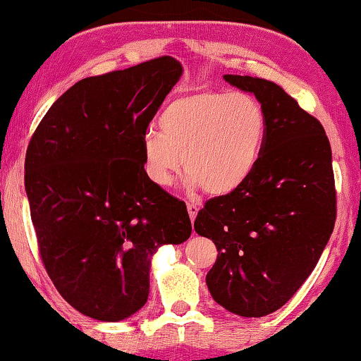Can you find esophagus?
Masks as SVG:
<instances>
[{"label":"esophagus","mask_w":361,"mask_h":361,"mask_svg":"<svg viewBox=\"0 0 361 361\" xmlns=\"http://www.w3.org/2000/svg\"><path fill=\"white\" fill-rule=\"evenodd\" d=\"M186 207H188V214H190V219L192 220V222H195L196 215H197L199 209H201V207H199V204H195V202H188Z\"/></svg>","instance_id":"34e87169"}]
</instances>
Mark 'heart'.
I'll return each instance as SVG.
<instances>
[{
	"instance_id": "heart-1",
	"label": "heart",
	"mask_w": 361,
	"mask_h": 361,
	"mask_svg": "<svg viewBox=\"0 0 361 361\" xmlns=\"http://www.w3.org/2000/svg\"><path fill=\"white\" fill-rule=\"evenodd\" d=\"M159 128L142 136V162L149 180L170 186L181 169L190 190L206 188L215 196L245 185L259 162L266 116L245 92L199 90L165 106Z\"/></svg>"
}]
</instances>
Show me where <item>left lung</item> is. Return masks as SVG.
I'll list each match as a JSON object with an SVG mask.
<instances>
[{"mask_svg":"<svg viewBox=\"0 0 361 361\" xmlns=\"http://www.w3.org/2000/svg\"><path fill=\"white\" fill-rule=\"evenodd\" d=\"M266 116L255 171L197 212L195 230L217 246L206 276L230 313L262 318L287 303L318 264L336 222L332 152L321 123L271 80L225 74Z\"/></svg>","mask_w":361,"mask_h":361,"instance_id":"1","label":"left lung"}]
</instances>
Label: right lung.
Segmentation results:
<instances>
[{
    "instance_id": "right-lung-1",
    "label": "right lung",
    "mask_w": 361,
    "mask_h": 361,
    "mask_svg": "<svg viewBox=\"0 0 361 361\" xmlns=\"http://www.w3.org/2000/svg\"><path fill=\"white\" fill-rule=\"evenodd\" d=\"M183 74L171 56L85 78L50 106L25 154L42 261L89 318H129L149 297L150 259L191 235L186 204L154 185L142 136Z\"/></svg>"
}]
</instances>
